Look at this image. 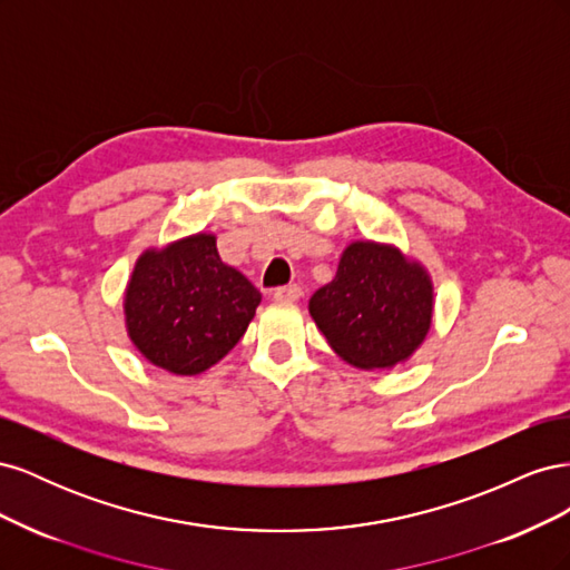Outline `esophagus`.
<instances>
[{
  "instance_id": "esophagus-1",
  "label": "esophagus",
  "mask_w": 570,
  "mask_h": 570,
  "mask_svg": "<svg viewBox=\"0 0 570 570\" xmlns=\"http://www.w3.org/2000/svg\"><path fill=\"white\" fill-rule=\"evenodd\" d=\"M273 297L278 302H297L302 297V287L299 285H283V287H275L273 289Z\"/></svg>"
}]
</instances>
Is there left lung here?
<instances>
[{
	"label": "left lung",
	"mask_w": 570,
	"mask_h": 570,
	"mask_svg": "<svg viewBox=\"0 0 570 570\" xmlns=\"http://www.w3.org/2000/svg\"><path fill=\"white\" fill-rule=\"evenodd\" d=\"M327 344L356 368H392L425 340L433 321L428 273L387 245L352 243L335 278L308 299Z\"/></svg>",
	"instance_id": "obj_1"
}]
</instances>
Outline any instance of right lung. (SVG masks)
I'll return each instance as SVG.
<instances>
[{
	"label": "right lung",
	"mask_w": 570,
	"mask_h": 570,
	"mask_svg": "<svg viewBox=\"0 0 570 570\" xmlns=\"http://www.w3.org/2000/svg\"><path fill=\"white\" fill-rule=\"evenodd\" d=\"M262 292L223 264L214 235H193L137 258L126 325L137 350L176 375H197L245 335Z\"/></svg>",
	"instance_id": "obj_1"
}]
</instances>
